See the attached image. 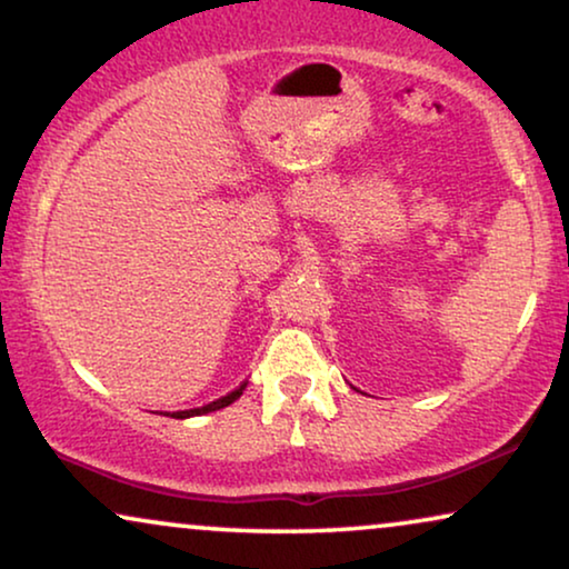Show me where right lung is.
<instances>
[{"label":"right lung","instance_id":"right-lung-1","mask_svg":"<svg viewBox=\"0 0 569 569\" xmlns=\"http://www.w3.org/2000/svg\"><path fill=\"white\" fill-rule=\"evenodd\" d=\"M246 386H248V383H240V386L236 388V391H230L228 396H222V399H217V401H212V403H207V407H199V409H186V411H176V415H170V417H176V419H186V417H199V415H207V411H217V409L230 407L232 401L240 399V393L246 391Z\"/></svg>","mask_w":569,"mask_h":569}]
</instances>
